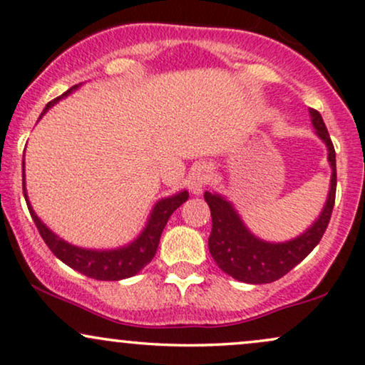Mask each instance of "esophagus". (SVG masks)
Here are the masks:
<instances>
[{
    "instance_id": "obj_1",
    "label": "esophagus",
    "mask_w": 365,
    "mask_h": 365,
    "mask_svg": "<svg viewBox=\"0 0 365 365\" xmlns=\"http://www.w3.org/2000/svg\"><path fill=\"white\" fill-rule=\"evenodd\" d=\"M211 181V168L208 165H197L190 175V187L195 195H200Z\"/></svg>"
}]
</instances>
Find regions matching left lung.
Segmentation results:
<instances>
[{
  "mask_svg": "<svg viewBox=\"0 0 365 365\" xmlns=\"http://www.w3.org/2000/svg\"><path fill=\"white\" fill-rule=\"evenodd\" d=\"M313 127L317 128L318 137L328 147V162L331 165L330 192L325 208L320 218L308 228L303 235L284 244H269L259 240L247 230L240 217L233 206L223 200L222 196L205 192V200L211 211V233L208 238V247L211 257L218 264V267L228 276L249 284H267L282 276H286L292 267H296L301 260L320 244L325 233L331 211L335 205L336 192V164L335 148L331 143L328 130L323 123L322 115L317 110L309 108Z\"/></svg>",
  "mask_w": 365,
  "mask_h": 365,
  "instance_id": "obj_1",
  "label": "left lung"
}]
</instances>
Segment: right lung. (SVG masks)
Returning <instances> with one entry per match:
<instances>
[{"label": "right lung", "instance_id": "1", "mask_svg": "<svg viewBox=\"0 0 365 365\" xmlns=\"http://www.w3.org/2000/svg\"><path fill=\"white\" fill-rule=\"evenodd\" d=\"M76 88H78V84L71 89H67L62 96H58L51 103H47V106H45L42 115L53 105V103H57L61 98L67 96V94L74 91ZM24 196H25L26 206H29L31 218H34L35 222V227H37L38 233L42 235L43 242L47 244L48 249L52 250V254L56 255L57 259H61L62 262L69 265V267H73L74 271L84 274V276L91 279H96V281H120V279L132 277L137 272H140L142 269L145 267L152 259H154L157 247H159L162 230H164L169 217L184 203V201H187V197H190L187 191H182L175 196L160 200L159 203L155 205L154 211H152L147 227L143 228V232L140 233V237H138L137 240L132 242L128 247H123V249L101 252V250H88V249H81V247H74L67 244V242L62 240V238H58L57 235H53V233L48 230L42 222H40L37 215H35V211L31 210L29 197H26V191H25V179H24Z\"/></svg>", "mask_w": 365, "mask_h": 365}]
</instances>
